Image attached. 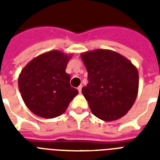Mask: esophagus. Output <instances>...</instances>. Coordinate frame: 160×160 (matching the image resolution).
I'll list each match as a JSON object with an SVG mask.
<instances>
[{
  "instance_id": "obj_1",
  "label": "esophagus",
  "mask_w": 160,
  "mask_h": 160,
  "mask_svg": "<svg viewBox=\"0 0 160 160\" xmlns=\"http://www.w3.org/2000/svg\"><path fill=\"white\" fill-rule=\"evenodd\" d=\"M77 90H78V91H79V92L81 93V90H82V85H80V86H78Z\"/></svg>"
}]
</instances>
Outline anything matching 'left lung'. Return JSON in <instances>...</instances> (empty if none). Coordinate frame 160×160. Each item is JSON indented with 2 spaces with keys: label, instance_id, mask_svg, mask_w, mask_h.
Segmentation results:
<instances>
[{
  "label": "left lung",
  "instance_id": "left-lung-1",
  "mask_svg": "<svg viewBox=\"0 0 160 160\" xmlns=\"http://www.w3.org/2000/svg\"><path fill=\"white\" fill-rule=\"evenodd\" d=\"M80 57L89 83L82 94L94 115L105 121L121 118L131 109L139 90V72L127 58L110 50H95Z\"/></svg>",
  "mask_w": 160,
  "mask_h": 160
}]
</instances>
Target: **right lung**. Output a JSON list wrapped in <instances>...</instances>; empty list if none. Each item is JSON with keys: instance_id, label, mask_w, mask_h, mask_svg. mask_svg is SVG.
Instances as JSON below:
<instances>
[{"instance_id": "right-lung-1", "label": "right lung", "mask_w": 160, "mask_h": 160, "mask_svg": "<svg viewBox=\"0 0 160 160\" xmlns=\"http://www.w3.org/2000/svg\"><path fill=\"white\" fill-rule=\"evenodd\" d=\"M71 56L60 51H49L34 58L21 70L19 90L32 113L46 119L60 116L77 95L65 72Z\"/></svg>"}]
</instances>
